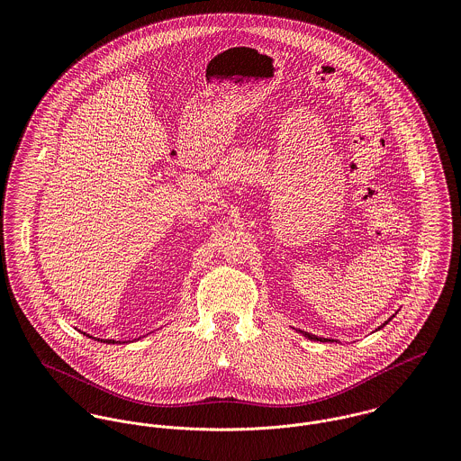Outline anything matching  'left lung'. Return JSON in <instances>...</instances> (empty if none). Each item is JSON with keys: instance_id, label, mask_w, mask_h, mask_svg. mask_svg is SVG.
Here are the masks:
<instances>
[{"instance_id": "left-lung-1", "label": "left lung", "mask_w": 461, "mask_h": 461, "mask_svg": "<svg viewBox=\"0 0 461 461\" xmlns=\"http://www.w3.org/2000/svg\"><path fill=\"white\" fill-rule=\"evenodd\" d=\"M391 320H393V318H391ZM391 320H389V321H391ZM389 321H385V323H384V325H382V327H385V325H387V323H389ZM382 327H380V329H382ZM305 337H309V339H311V340H321V342H325V340H329V339H323V337H318V335H312V333H307V331H305Z\"/></svg>"}]
</instances>
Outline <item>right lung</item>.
Returning a JSON list of instances; mask_svg holds the SVG:
<instances>
[{"instance_id":"add662e5","label":"right lung","mask_w":461,"mask_h":461,"mask_svg":"<svg viewBox=\"0 0 461 461\" xmlns=\"http://www.w3.org/2000/svg\"><path fill=\"white\" fill-rule=\"evenodd\" d=\"M106 342H113V340H106Z\"/></svg>"}]
</instances>
